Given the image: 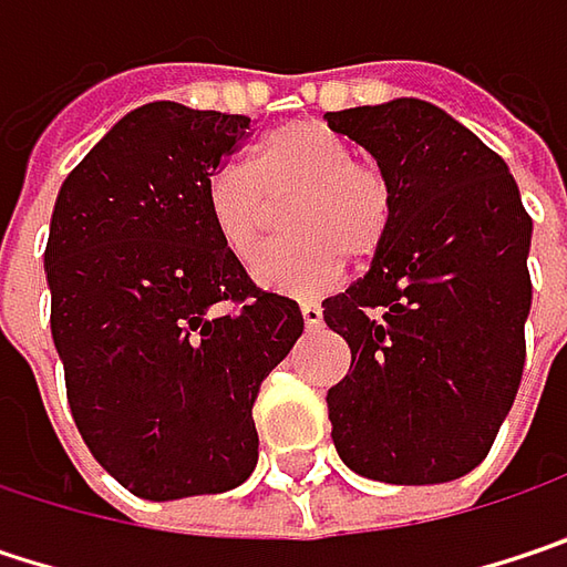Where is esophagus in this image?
Returning <instances> with one entry per match:
<instances>
[{"instance_id": "esophagus-1", "label": "esophagus", "mask_w": 567, "mask_h": 567, "mask_svg": "<svg viewBox=\"0 0 567 567\" xmlns=\"http://www.w3.org/2000/svg\"><path fill=\"white\" fill-rule=\"evenodd\" d=\"M300 312H303V322L312 329V326H322V306L316 303V300H306L300 303Z\"/></svg>"}]
</instances>
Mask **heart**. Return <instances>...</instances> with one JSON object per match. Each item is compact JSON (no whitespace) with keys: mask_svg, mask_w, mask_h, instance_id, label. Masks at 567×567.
Listing matches in <instances>:
<instances>
[{"mask_svg":"<svg viewBox=\"0 0 567 567\" xmlns=\"http://www.w3.org/2000/svg\"><path fill=\"white\" fill-rule=\"evenodd\" d=\"M290 206L287 245L267 251L258 280L267 290L309 297L339 280L348 264L374 261L393 231V183L358 157L348 138L316 118L274 128L255 151L251 171L223 167L209 181V209L225 248L238 261H258Z\"/></svg>","mask_w":567,"mask_h":567,"instance_id":"obj_1","label":"heart"}]
</instances>
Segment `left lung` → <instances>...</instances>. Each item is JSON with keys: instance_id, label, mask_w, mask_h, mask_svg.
Returning <instances> with one entry per match:
<instances>
[{"instance_id": "left-lung-1", "label": "left lung", "mask_w": 567, "mask_h": 567, "mask_svg": "<svg viewBox=\"0 0 567 567\" xmlns=\"http://www.w3.org/2000/svg\"><path fill=\"white\" fill-rule=\"evenodd\" d=\"M326 122L378 157L396 199L371 270L322 303L351 348L326 393L332 442L371 481H455L487 458L519 390L533 219L504 157L429 102Z\"/></svg>"}]
</instances>
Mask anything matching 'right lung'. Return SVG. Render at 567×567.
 Segmentation results:
<instances>
[{"label":"right lung","mask_w":567,"mask_h":567,"mask_svg":"<svg viewBox=\"0 0 567 567\" xmlns=\"http://www.w3.org/2000/svg\"><path fill=\"white\" fill-rule=\"evenodd\" d=\"M248 115L147 102L63 181L44 251L73 423L144 501L223 494L258 465L255 400L303 336L297 300L225 248L209 181Z\"/></svg>","instance_id":"right-lung-1"}]
</instances>
